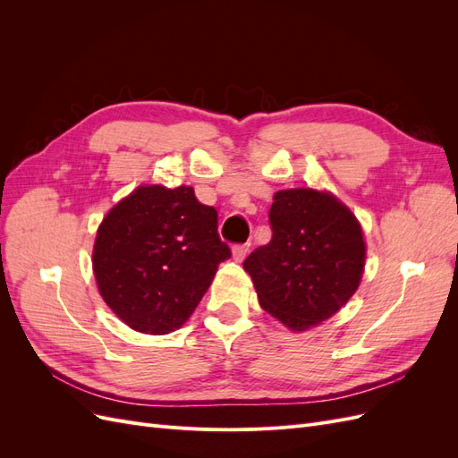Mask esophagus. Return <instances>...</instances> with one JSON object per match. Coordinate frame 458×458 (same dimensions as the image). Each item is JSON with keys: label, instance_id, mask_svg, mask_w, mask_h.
Here are the masks:
<instances>
[{"label": "esophagus", "instance_id": "1", "mask_svg": "<svg viewBox=\"0 0 458 458\" xmlns=\"http://www.w3.org/2000/svg\"><path fill=\"white\" fill-rule=\"evenodd\" d=\"M248 252H250V242L233 246V258L237 259V261H242L248 256Z\"/></svg>", "mask_w": 458, "mask_h": 458}]
</instances>
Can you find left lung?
I'll return each mask as SVG.
<instances>
[{"label": "left lung", "mask_w": 458, "mask_h": 458, "mask_svg": "<svg viewBox=\"0 0 458 458\" xmlns=\"http://www.w3.org/2000/svg\"><path fill=\"white\" fill-rule=\"evenodd\" d=\"M273 237L244 259L259 306L293 330H308L345 306L365 269L363 231L330 192H275Z\"/></svg>", "instance_id": "1"}]
</instances>
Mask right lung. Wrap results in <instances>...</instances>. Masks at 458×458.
Returning a JSON list of instances; mask_svg holds the SVG:
<instances>
[{
    "label": "right lung",
    "mask_w": 458,
    "mask_h": 458,
    "mask_svg": "<svg viewBox=\"0 0 458 458\" xmlns=\"http://www.w3.org/2000/svg\"><path fill=\"white\" fill-rule=\"evenodd\" d=\"M231 258L217 210L192 187L135 189L106 214L93 271L106 306L133 330L168 335L182 327Z\"/></svg>",
    "instance_id": "1"
}]
</instances>
